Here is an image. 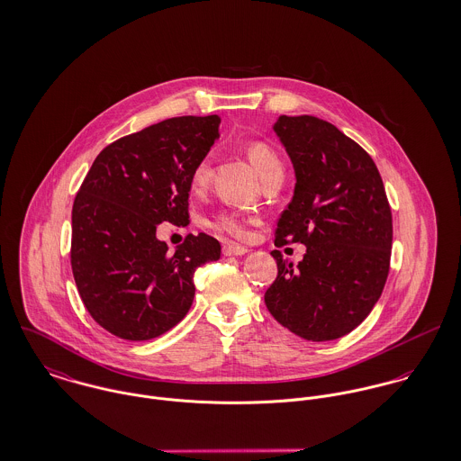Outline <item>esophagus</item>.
I'll list each match as a JSON object with an SVG mask.
<instances>
[{"label": "esophagus", "instance_id": "obj_1", "mask_svg": "<svg viewBox=\"0 0 461 461\" xmlns=\"http://www.w3.org/2000/svg\"><path fill=\"white\" fill-rule=\"evenodd\" d=\"M249 252L247 247H241V245H234V243H229L223 247V256H245Z\"/></svg>", "mask_w": 461, "mask_h": 461}]
</instances>
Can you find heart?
Instances as JSON below:
<instances>
[{"mask_svg": "<svg viewBox=\"0 0 461 461\" xmlns=\"http://www.w3.org/2000/svg\"><path fill=\"white\" fill-rule=\"evenodd\" d=\"M247 156L263 181L273 174H284V165L278 154L266 141H250L247 145ZM209 176H211V165H209V159L203 158L198 161L192 172L194 188L195 190L205 188L209 183ZM212 225L218 230L229 232L236 238H243L247 234V218L241 212H221L216 216Z\"/></svg>", "mask_w": 461, "mask_h": 461, "instance_id": "obj_1", "label": "heart"}]
</instances>
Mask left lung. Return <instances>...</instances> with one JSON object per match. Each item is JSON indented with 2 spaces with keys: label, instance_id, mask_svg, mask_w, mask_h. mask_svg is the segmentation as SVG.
Returning a JSON list of instances; mask_svg holds the SVG:
<instances>
[{
  "label": "left lung",
  "instance_id": "1",
  "mask_svg": "<svg viewBox=\"0 0 461 461\" xmlns=\"http://www.w3.org/2000/svg\"><path fill=\"white\" fill-rule=\"evenodd\" d=\"M296 174L275 245L303 243L264 294L269 314L302 339L321 342L357 329L382 296L391 267L393 212L373 158L333 124L280 115L273 126Z\"/></svg>",
  "mask_w": 461,
  "mask_h": 461
}]
</instances>
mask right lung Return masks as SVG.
I'll return each instance as SVG.
<instances>
[{"instance_id": "add662e5", "label": "right lung", "mask_w": 461, "mask_h": 461, "mask_svg": "<svg viewBox=\"0 0 461 461\" xmlns=\"http://www.w3.org/2000/svg\"><path fill=\"white\" fill-rule=\"evenodd\" d=\"M220 117H174L104 147L72 205L70 266L97 325L126 340L174 329L195 296L194 275L218 261L220 243L200 232L168 252L163 221L186 225L192 172L218 134Z\"/></svg>"}]
</instances>
